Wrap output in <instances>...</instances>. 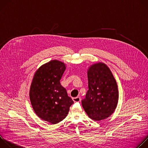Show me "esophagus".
<instances>
[{"instance_id":"esophagus-1","label":"esophagus","mask_w":148,"mask_h":148,"mask_svg":"<svg viewBox=\"0 0 148 148\" xmlns=\"http://www.w3.org/2000/svg\"><path fill=\"white\" fill-rule=\"evenodd\" d=\"M73 100L74 102H80L81 99L80 97H75V98H73Z\"/></svg>"}]
</instances>
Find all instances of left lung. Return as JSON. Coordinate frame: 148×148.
Masks as SVG:
<instances>
[{
    "mask_svg": "<svg viewBox=\"0 0 148 148\" xmlns=\"http://www.w3.org/2000/svg\"><path fill=\"white\" fill-rule=\"evenodd\" d=\"M87 75L88 90L82 105L91 119L99 121L112 115L117 106V83L109 67L103 62L91 65Z\"/></svg>",
    "mask_w": 148,
    "mask_h": 148,
    "instance_id": "1",
    "label": "left lung"
}]
</instances>
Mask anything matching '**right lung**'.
<instances>
[{
  "label": "right lung",
  "instance_id": "right-lung-1",
  "mask_svg": "<svg viewBox=\"0 0 148 148\" xmlns=\"http://www.w3.org/2000/svg\"><path fill=\"white\" fill-rule=\"evenodd\" d=\"M66 69L64 62L51 60L37 69L30 86L29 97L34 111L52 124L64 119L74 103L60 82Z\"/></svg>",
  "mask_w": 148,
  "mask_h": 148
}]
</instances>
